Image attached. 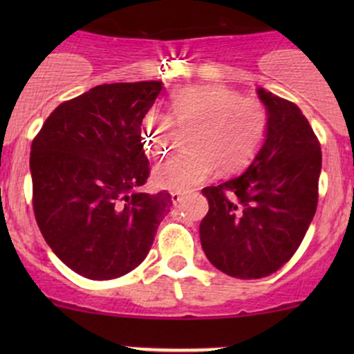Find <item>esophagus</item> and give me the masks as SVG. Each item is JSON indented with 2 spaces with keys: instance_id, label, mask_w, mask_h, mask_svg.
<instances>
[{
  "instance_id": "obj_1",
  "label": "esophagus",
  "mask_w": 354,
  "mask_h": 354,
  "mask_svg": "<svg viewBox=\"0 0 354 354\" xmlns=\"http://www.w3.org/2000/svg\"><path fill=\"white\" fill-rule=\"evenodd\" d=\"M171 201H173V205H178V203L183 201L181 191H171Z\"/></svg>"
}]
</instances>
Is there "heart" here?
Instances as JSON below:
<instances>
[{
	"label": "heart",
	"instance_id": "heart-1",
	"mask_svg": "<svg viewBox=\"0 0 354 354\" xmlns=\"http://www.w3.org/2000/svg\"><path fill=\"white\" fill-rule=\"evenodd\" d=\"M180 124H194L188 154L173 158L154 169V181L166 188H191L213 174L238 171L256 156L268 131V111L261 101L243 98L223 84L189 86L171 98ZM169 118L160 109L146 111L141 140L146 153L163 156L169 145Z\"/></svg>",
	"mask_w": 354,
	"mask_h": 354
}]
</instances>
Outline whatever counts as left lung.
<instances>
[{
	"instance_id": "8db88e82",
	"label": "left lung",
	"mask_w": 354,
	"mask_h": 354,
	"mask_svg": "<svg viewBox=\"0 0 354 354\" xmlns=\"http://www.w3.org/2000/svg\"><path fill=\"white\" fill-rule=\"evenodd\" d=\"M268 111L261 149L239 176L208 186L200 225L211 265L239 279L278 271L301 245L318 205L321 146L301 109L258 88Z\"/></svg>"
}]
</instances>
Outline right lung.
<instances>
[{"label":"right lung","instance_id":"1","mask_svg":"<svg viewBox=\"0 0 354 354\" xmlns=\"http://www.w3.org/2000/svg\"><path fill=\"white\" fill-rule=\"evenodd\" d=\"M161 81L100 84L61 103L31 145L33 209L44 241L75 273L113 279L149 253L171 209L149 176L141 123Z\"/></svg>","mask_w":354,"mask_h":354}]
</instances>
